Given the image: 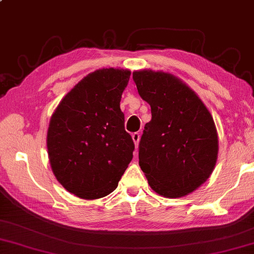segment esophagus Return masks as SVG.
Masks as SVG:
<instances>
[{
	"mask_svg": "<svg viewBox=\"0 0 254 254\" xmlns=\"http://www.w3.org/2000/svg\"><path fill=\"white\" fill-rule=\"evenodd\" d=\"M132 140H133L135 149H137L138 148V145H139V141H140V134L138 133V132H135V133L132 134Z\"/></svg>",
	"mask_w": 254,
	"mask_h": 254,
	"instance_id": "obj_1",
	"label": "esophagus"
}]
</instances>
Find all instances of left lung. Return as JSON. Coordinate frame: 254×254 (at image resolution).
<instances>
[{
    "label": "left lung",
    "instance_id": "left-lung-1",
    "mask_svg": "<svg viewBox=\"0 0 254 254\" xmlns=\"http://www.w3.org/2000/svg\"><path fill=\"white\" fill-rule=\"evenodd\" d=\"M133 81L151 108L139 143L140 168L158 195L184 197L209 179L217 163L213 117L195 91L171 73L135 70Z\"/></svg>",
    "mask_w": 254,
    "mask_h": 254
}]
</instances>
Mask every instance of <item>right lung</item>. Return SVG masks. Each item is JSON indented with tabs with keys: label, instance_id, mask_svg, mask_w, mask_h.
<instances>
[{
	"label": "right lung",
	"instance_id": "1",
	"mask_svg": "<svg viewBox=\"0 0 254 254\" xmlns=\"http://www.w3.org/2000/svg\"><path fill=\"white\" fill-rule=\"evenodd\" d=\"M131 71L101 68L86 75L63 98L49 123L47 147L59 184L79 198L115 190L133 157L120 103Z\"/></svg>",
	"mask_w": 254,
	"mask_h": 254
}]
</instances>
